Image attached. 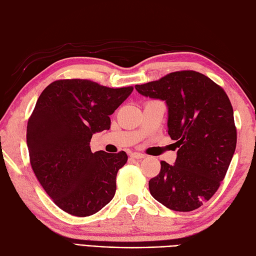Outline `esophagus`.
<instances>
[{
	"label": "esophagus",
	"instance_id": "esophagus-1",
	"mask_svg": "<svg viewBox=\"0 0 256 256\" xmlns=\"http://www.w3.org/2000/svg\"><path fill=\"white\" fill-rule=\"evenodd\" d=\"M130 157L134 158V159L139 160V159H144V154H139V152H132V154H130Z\"/></svg>",
	"mask_w": 256,
	"mask_h": 256
}]
</instances>
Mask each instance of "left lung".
I'll return each mask as SVG.
<instances>
[{"instance_id": "obj_1", "label": "left lung", "mask_w": 256, "mask_h": 256, "mask_svg": "<svg viewBox=\"0 0 256 256\" xmlns=\"http://www.w3.org/2000/svg\"><path fill=\"white\" fill-rule=\"evenodd\" d=\"M134 88L166 102L168 134L179 148L174 166L160 162L159 174L149 181L150 194L170 210L194 211L216 194L236 151L230 99L222 87L194 70L170 72Z\"/></svg>"}]
</instances>
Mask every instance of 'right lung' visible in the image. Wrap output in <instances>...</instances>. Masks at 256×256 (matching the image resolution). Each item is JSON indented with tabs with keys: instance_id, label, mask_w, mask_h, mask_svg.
<instances>
[{
	"instance_id": "obj_1",
	"label": "right lung",
	"mask_w": 256,
	"mask_h": 256,
	"mask_svg": "<svg viewBox=\"0 0 256 256\" xmlns=\"http://www.w3.org/2000/svg\"><path fill=\"white\" fill-rule=\"evenodd\" d=\"M134 87L109 88L87 80H55L42 92L26 129L32 169L55 204L75 216H88L116 192L124 151L92 152L95 132L110 128L109 116Z\"/></svg>"
}]
</instances>
